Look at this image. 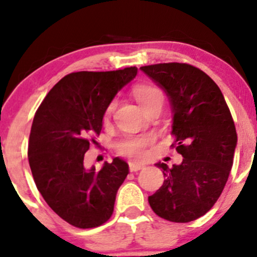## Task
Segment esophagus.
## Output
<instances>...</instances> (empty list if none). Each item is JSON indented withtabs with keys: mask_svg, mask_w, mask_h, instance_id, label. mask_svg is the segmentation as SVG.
<instances>
[{
	"mask_svg": "<svg viewBox=\"0 0 257 257\" xmlns=\"http://www.w3.org/2000/svg\"><path fill=\"white\" fill-rule=\"evenodd\" d=\"M145 168V164L143 163H139V162H131L130 163V170L131 172H137V170H141Z\"/></svg>",
	"mask_w": 257,
	"mask_h": 257,
	"instance_id": "1",
	"label": "esophagus"
}]
</instances>
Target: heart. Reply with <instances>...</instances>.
<instances>
[{"mask_svg":"<svg viewBox=\"0 0 257 257\" xmlns=\"http://www.w3.org/2000/svg\"><path fill=\"white\" fill-rule=\"evenodd\" d=\"M134 95L136 98L137 103L145 109L148 106L153 100L158 98H163L162 92L154 85L150 84H142L135 88ZM115 103H111L107 107L106 115L114 110ZM151 143V137L148 136H137V137H127V139L122 140L121 142L117 143V150L120 153L126 154V156L135 157V158H140L145 153L146 147Z\"/></svg>","mask_w":257,"mask_h":257,"instance_id":"heart-1","label":"heart"}]
</instances>
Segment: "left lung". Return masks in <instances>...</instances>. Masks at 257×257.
Wrapping results in <instances>:
<instances>
[{
    "instance_id": "left-lung-1",
    "label": "left lung",
    "mask_w": 257,
    "mask_h": 257,
    "mask_svg": "<svg viewBox=\"0 0 257 257\" xmlns=\"http://www.w3.org/2000/svg\"><path fill=\"white\" fill-rule=\"evenodd\" d=\"M169 99L180 164L163 169L164 183L148 197L154 213L187 223L207 213L228 180L238 136L225 99L213 79L187 63L141 67Z\"/></svg>"
}]
</instances>
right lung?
<instances>
[{"label":"right lung","instance_id":"add662e5","mask_svg":"<svg viewBox=\"0 0 257 257\" xmlns=\"http://www.w3.org/2000/svg\"><path fill=\"white\" fill-rule=\"evenodd\" d=\"M136 74V67L67 74L33 120L28 159L35 185L52 211L77 228L99 227L114 212L128 164L116 157L98 172L84 167V154L96 143L112 99Z\"/></svg>","mask_w":257,"mask_h":257}]
</instances>
